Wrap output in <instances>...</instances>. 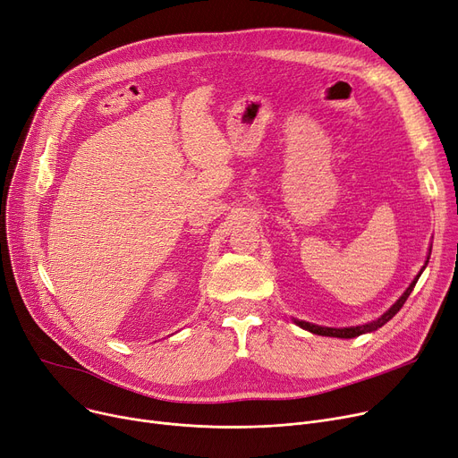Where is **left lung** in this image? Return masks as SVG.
<instances>
[{"mask_svg":"<svg viewBox=\"0 0 458 458\" xmlns=\"http://www.w3.org/2000/svg\"><path fill=\"white\" fill-rule=\"evenodd\" d=\"M428 256H430V249H428ZM428 256H427V259H425V266L421 267V271L416 275V278L411 282V285L406 287L404 290V293L386 310L384 311V314L380 316V318H377L375 321H369V323H366V325H356V327H344V328H334V327H321V325H314V323H308V321H302V319H295L293 318V323L297 325V327H301V328H304V330H308V332H311V334H318V335H328V338H345V340H349V338H356V335H360V334H368V332H375L377 328H380L382 325H386L397 311L403 308V304L406 302V299H408V295L412 293V290H414V285H416V282L420 280V276H421V273L425 271V267H427V263H428Z\"/></svg>","mask_w":458,"mask_h":458,"instance_id":"obj_1","label":"left lung"}]
</instances>
